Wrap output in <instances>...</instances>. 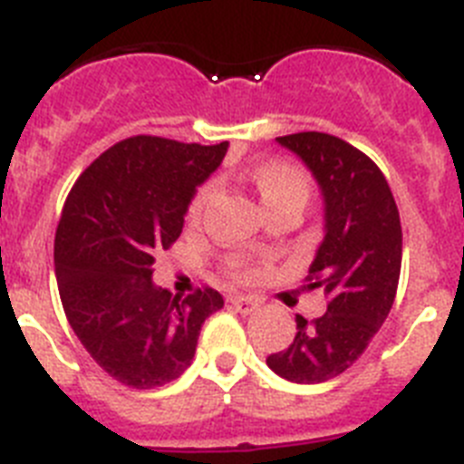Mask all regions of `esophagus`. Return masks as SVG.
Returning a JSON list of instances; mask_svg holds the SVG:
<instances>
[{
	"mask_svg": "<svg viewBox=\"0 0 464 464\" xmlns=\"http://www.w3.org/2000/svg\"><path fill=\"white\" fill-rule=\"evenodd\" d=\"M232 306H235L239 314H253V311L260 306V302H257L256 297H248V295H237V297H232Z\"/></svg>",
	"mask_w": 464,
	"mask_h": 464,
	"instance_id": "34e87169",
	"label": "esophagus"
}]
</instances>
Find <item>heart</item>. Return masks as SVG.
<instances>
[{
  "label": "heart",
  "instance_id": "obj_1",
  "mask_svg": "<svg viewBox=\"0 0 464 464\" xmlns=\"http://www.w3.org/2000/svg\"><path fill=\"white\" fill-rule=\"evenodd\" d=\"M248 181L256 186L257 195H260L262 204H265V208L269 213L281 207H288V204H302L304 207L311 197L309 174L302 167L281 162V160H269V162L256 165L248 171ZM216 192H218L216 183H204L192 195L190 204H188V223H197V220L202 218L208 204L213 202ZM225 267H227L229 276L239 278V281L251 278L253 274V267L248 265V260L241 256H229L225 260Z\"/></svg>",
  "mask_w": 464,
  "mask_h": 464
}]
</instances>
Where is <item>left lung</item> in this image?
Returning a JSON list of instances; mask_svg holds the SVG:
<instances>
[{
	"mask_svg": "<svg viewBox=\"0 0 464 464\" xmlns=\"http://www.w3.org/2000/svg\"><path fill=\"white\" fill-rule=\"evenodd\" d=\"M302 158L325 199V239L306 288H323L327 311L306 321L269 370L295 383H323L346 372L370 346L395 302L401 267V225L383 171L362 150L325 132L276 137Z\"/></svg>",
	"mask_w": 464,
	"mask_h": 464,
	"instance_id": "left-lung-1",
	"label": "left lung"
}]
</instances>
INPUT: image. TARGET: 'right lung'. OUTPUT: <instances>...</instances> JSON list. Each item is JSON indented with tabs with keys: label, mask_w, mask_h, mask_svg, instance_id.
<instances>
[{
	"label": "right lung",
	"mask_w": 464,
	"mask_h": 464,
	"mask_svg": "<svg viewBox=\"0 0 464 464\" xmlns=\"http://www.w3.org/2000/svg\"><path fill=\"white\" fill-rule=\"evenodd\" d=\"M225 150L227 141L139 134L104 150L69 190L55 232L57 290L85 351L122 385L150 391L179 379L204 321L223 306L208 285L171 299L150 276Z\"/></svg>",
	"instance_id": "right-lung-1"
}]
</instances>
